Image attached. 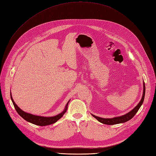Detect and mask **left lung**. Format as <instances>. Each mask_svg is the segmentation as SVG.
I'll return each instance as SVG.
<instances>
[{"instance_id": "1", "label": "left lung", "mask_w": 156, "mask_h": 156, "mask_svg": "<svg viewBox=\"0 0 156 156\" xmlns=\"http://www.w3.org/2000/svg\"><path fill=\"white\" fill-rule=\"evenodd\" d=\"M145 83L144 82L143 96H142V98H141V101H140V103L138 104V105L136 107L134 108L133 110H132L131 112L127 113V114L124 115H122V116L114 117L112 119H104V118H101V117H97L96 115H92L94 118H96L99 122H100L101 123H103L105 124L113 125V124H120V123L126 122L131 119L135 115V114L137 113V112L140 109V108L141 107V105L143 104L144 98H145Z\"/></svg>"}]
</instances>
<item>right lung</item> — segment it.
<instances>
[{
  "instance_id": "add662e5",
  "label": "right lung",
  "mask_w": 156,
  "mask_h": 156,
  "mask_svg": "<svg viewBox=\"0 0 156 156\" xmlns=\"http://www.w3.org/2000/svg\"><path fill=\"white\" fill-rule=\"evenodd\" d=\"M11 99L12 102L13 103V105H14L15 110H16L17 113L21 116L23 119H25V120H27V122H29L36 124L37 126H47V125H50L53 123H55L56 122L59 120L60 118H61L64 114L66 112L67 110V105H68L69 102L67 103L66 106L65 110L62 112L59 113L58 115L54 117H41V116H37V115H32L30 113H26L25 112H23V110H22L20 108L15 104V103L13 101L12 96H11Z\"/></svg>"
}]
</instances>
